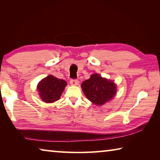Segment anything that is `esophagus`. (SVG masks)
<instances>
[{"label": "esophagus", "instance_id": "34e87169", "mask_svg": "<svg viewBox=\"0 0 160 160\" xmlns=\"http://www.w3.org/2000/svg\"><path fill=\"white\" fill-rule=\"evenodd\" d=\"M70 85H79V81H78V80H70Z\"/></svg>", "mask_w": 160, "mask_h": 160}]
</instances>
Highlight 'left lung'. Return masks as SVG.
<instances>
[{
    "label": "left lung",
    "mask_w": 160,
    "mask_h": 160,
    "mask_svg": "<svg viewBox=\"0 0 160 160\" xmlns=\"http://www.w3.org/2000/svg\"><path fill=\"white\" fill-rule=\"evenodd\" d=\"M81 88L87 98L97 106L112 100L116 94V84L97 73L84 81Z\"/></svg>",
    "instance_id": "left-lung-1"
}]
</instances>
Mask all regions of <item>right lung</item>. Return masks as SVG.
<instances>
[{"mask_svg": "<svg viewBox=\"0 0 160 160\" xmlns=\"http://www.w3.org/2000/svg\"><path fill=\"white\" fill-rule=\"evenodd\" d=\"M66 85L65 80L48 75L38 83L37 90L43 102L53 103L59 99Z\"/></svg>", "mask_w": 160, "mask_h": 160, "instance_id": "add662e5", "label": "right lung"}]
</instances>
